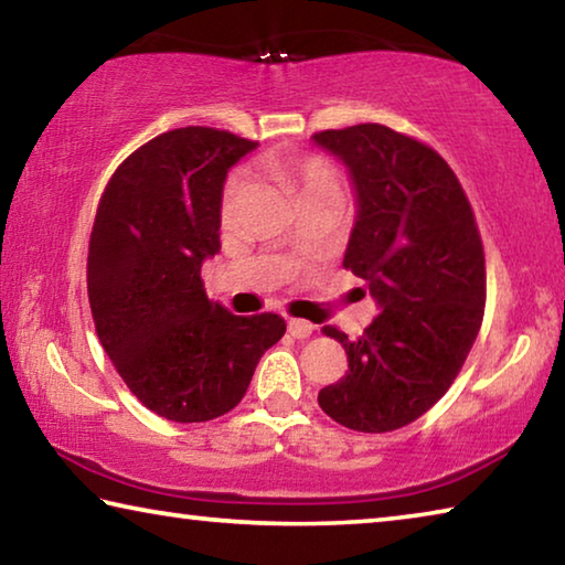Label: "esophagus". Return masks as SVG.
<instances>
[{"label": "esophagus", "mask_w": 565, "mask_h": 565, "mask_svg": "<svg viewBox=\"0 0 565 565\" xmlns=\"http://www.w3.org/2000/svg\"><path fill=\"white\" fill-rule=\"evenodd\" d=\"M289 333L294 339H309L313 333V327L303 319H289Z\"/></svg>", "instance_id": "34e87169"}]
</instances>
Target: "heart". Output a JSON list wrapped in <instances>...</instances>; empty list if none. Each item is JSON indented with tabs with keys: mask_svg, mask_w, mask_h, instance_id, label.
<instances>
[{
	"mask_svg": "<svg viewBox=\"0 0 565 565\" xmlns=\"http://www.w3.org/2000/svg\"><path fill=\"white\" fill-rule=\"evenodd\" d=\"M269 174L289 186L296 196L303 202L311 199L339 194V177L327 159L321 157H271L266 161ZM244 181L232 179L224 191V214H228L236 204L238 194H242Z\"/></svg>",
	"mask_w": 565,
	"mask_h": 565,
	"instance_id": "1",
	"label": "heart"
}]
</instances>
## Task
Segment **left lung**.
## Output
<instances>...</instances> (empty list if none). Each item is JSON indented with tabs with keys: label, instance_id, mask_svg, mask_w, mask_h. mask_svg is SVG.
<instances>
[{
	"label": "left lung",
	"instance_id": "1",
	"mask_svg": "<svg viewBox=\"0 0 565 565\" xmlns=\"http://www.w3.org/2000/svg\"><path fill=\"white\" fill-rule=\"evenodd\" d=\"M311 139L349 171L356 218L343 266L379 306L356 339L323 329L347 349L349 371L319 391V406L353 431H396L446 394L478 337L481 236L461 184L431 147L384 124Z\"/></svg>",
	"mask_w": 565,
	"mask_h": 565
}]
</instances>
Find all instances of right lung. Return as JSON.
<instances>
[{"instance_id": "right-lung-1", "label": "right lung", "mask_w": 565, "mask_h": 565, "mask_svg": "<svg viewBox=\"0 0 565 565\" xmlns=\"http://www.w3.org/2000/svg\"><path fill=\"white\" fill-rule=\"evenodd\" d=\"M256 147L209 127L161 134L114 171L94 218L97 337L131 394L177 424L232 411L286 331L279 313L234 317L202 281V264L222 248L228 169Z\"/></svg>"}]
</instances>
